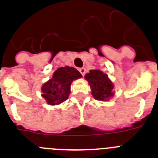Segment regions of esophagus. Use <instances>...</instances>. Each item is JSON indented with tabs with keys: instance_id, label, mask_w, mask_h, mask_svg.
<instances>
[{
	"instance_id": "obj_1",
	"label": "esophagus",
	"mask_w": 158,
	"mask_h": 158,
	"mask_svg": "<svg viewBox=\"0 0 158 158\" xmlns=\"http://www.w3.org/2000/svg\"><path fill=\"white\" fill-rule=\"evenodd\" d=\"M79 71V72L81 73V75H83V76L86 74V69L84 68V67H82V68H80Z\"/></svg>"
}]
</instances>
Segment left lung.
I'll use <instances>...</instances> for the list:
<instances>
[{"mask_svg": "<svg viewBox=\"0 0 158 158\" xmlns=\"http://www.w3.org/2000/svg\"><path fill=\"white\" fill-rule=\"evenodd\" d=\"M85 79L89 83L91 89V95L97 100L105 101L112 97L114 86L108 79V75L99 70H91L86 74Z\"/></svg>", "mask_w": 158, "mask_h": 158, "instance_id": "1", "label": "left lung"}]
</instances>
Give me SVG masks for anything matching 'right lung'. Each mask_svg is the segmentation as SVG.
<instances>
[{"mask_svg": "<svg viewBox=\"0 0 158 158\" xmlns=\"http://www.w3.org/2000/svg\"><path fill=\"white\" fill-rule=\"evenodd\" d=\"M81 77V74L74 67L66 66L58 68L52 78L42 87V96L50 105L61 104L68 99L73 80Z\"/></svg>", "mask_w": 158, "mask_h": 158, "instance_id": "1", "label": "right lung"}]
</instances>
